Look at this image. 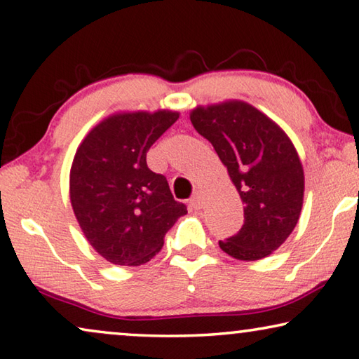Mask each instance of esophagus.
Masks as SVG:
<instances>
[{
    "mask_svg": "<svg viewBox=\"0 0 359 359\" xmlns=\"http://www.w3.org/2000/svg\"><path fill=\"white\" fill-rule=\"evenodd\" d=\"M190 206L196 210L204 206V193L203 191H196L195 195H193V198L190 200Z\"/></svg>",
    "mask_w": 359,
    "mask_h": 359,
    "instance_id": "1",
    "label": "esophagus"
}]
</instances>
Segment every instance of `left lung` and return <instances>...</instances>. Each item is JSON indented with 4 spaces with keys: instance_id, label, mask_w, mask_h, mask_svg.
<instances>
[{
    "instance_id": "obj_1",
    "label": "left lung",
    "mask_w": 359,
    "mask_h": 359,
    "mask_svg": "<svg viewBox=\"0 0 359 359\" xmlns=\"http://www.w3.org/2000/svg\"><path fill=\"white\" fill-rule=\"evenodd\" d=\"M190 121L212 144L244 204V224L219 241L238 260H260L276 251L297 225L305 175L292 140L278 123L244 100L196 105Z\"/></svg>"
}]
</instances>
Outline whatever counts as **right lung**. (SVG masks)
<instances>
[{
	"mask_svg": "<svg viewBox=\"0 0 359 359\" xmlns=\"http://www.w3.org/2000/svg\"><path fill=\"white\" fill-rule=\"evenodd\" d=\"M179 111H115L89 130L70 168V203L84 238L113 265L139 266L161 251L185 204L147 166V151Z\"/></svg>",
	"mask_w": 359,
	"mask_h": 359,
	"instance_id": "1",
	"label": "right lung"
}]
</instances>
